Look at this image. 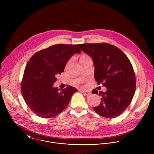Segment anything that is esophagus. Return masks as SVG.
<instances>
[{"mask_svg":"<svg viewBox=\"0 0 154 154\" xmlns=\"http://www.w3.org/2000/svg\"><path fill=\"white\" fill-rule=\"evenodd\" d=\"M82 92L86 96H88L91 94V92L89 91H87V90H82Z\"/></svg>","mask_w":154,"mask_h":154,"instance_id":"1","label":"esophagus"}]
</instances>
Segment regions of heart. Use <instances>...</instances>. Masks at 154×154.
Masks as SVG:
<instances>
[{
	"label": "heart",
	"mask_w": 154,
	"mask_h": 154,
	"mask_svg": "<svg viewBox=\"0 0 154 154\" xmlns=\"http://www.w3.org/2000/svg\"><path fill=\"white\" fill-rule=\"evenodd\" d=\"M88 57V56H86V55H84L82 56L81 57Z\"/></svg>",
	"instance_id": "b5f03b06"
}]
</instances>
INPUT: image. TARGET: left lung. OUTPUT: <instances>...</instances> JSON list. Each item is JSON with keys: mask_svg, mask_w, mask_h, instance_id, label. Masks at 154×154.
Returning <instances> with one entry per match:
<instances>
[{"mask_svg": "<svg viewBox=\"0 0 154 154\" xmlns=\"http://www.w3.org/2000/svg\"><path fill=\"white\" fill-rule=\"evenodd\" d=\"M77 45L92 57L97 84L107 88L106 92L92 90V94L101 96L100 104L94 110L104 117L119 116L131 104L136 89V78L130 60L120 49L108 43Z\"/></svg>", "mask_w": 154, "mask_h": 154, "instance_id": "left-lung-1", "label": "left lung"}]
</instances>
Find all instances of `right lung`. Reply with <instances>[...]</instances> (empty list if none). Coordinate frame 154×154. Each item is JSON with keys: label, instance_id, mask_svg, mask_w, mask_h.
I'll use <instances>...</instances> for the list:
<instances>
[{"label": "right lung", "instance_id": "obj_1", "mask_svg": "<svg viewBox=\"0 0 154 154\" xmlns=\"http://www.w3.org/2000/svg\"><path fill=\"white\" fill-rule=\"evenodd\" d=\"M81 51L76 45L56 44L35 53L25 68L21 92L23 99L35 114L42 118L58 115L68 106L78 89L71 86L59 91L53 84L64 71L67 62Z\"/></svg>", "mask_w": 154, "mask_h": 154}]
</instances>
